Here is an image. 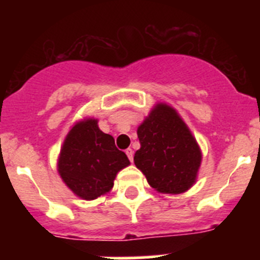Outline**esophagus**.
<instances>
[{
    "instance_id": "obj_1",
    "label": "esophagus",
    "mask_w": 260,
    "mask_h": 260,
    "mask_svg": "<svg viewBox=\"0 0 260 260\" xmlns=\"http://www.w3.org/2000/svg\"><path fill=\"white\" fill-rule=\"evenodd\" d=\"M126 155H127L128 160L133 161V158H134V151H133L132 148H127V150H126Z\"/></svg>"
}]
</instances>
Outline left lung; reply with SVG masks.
Instances as JSON below:
<instances>
[{
    "label": "left lung",
    "mask_w": 260,
    "mask_h": 260,
    "mask_svg": "<svg viewBox=\"0 0 260 260\" xmlns=\"http://www.w3.org/2000/svg\"><path fill=\"white\" fill-rule=\"evenodd\" d=\"M141 148L134 162L151 187L162 194H181L197 181L202 152L176 109L158 103L138 127Z\"/></svg>",
    "instance_id": "1"
}]
</instances>
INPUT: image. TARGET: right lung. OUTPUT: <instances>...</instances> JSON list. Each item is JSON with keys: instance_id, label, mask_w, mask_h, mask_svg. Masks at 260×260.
<instances>
[{"instance_id": "obj_1", "label": "right lung", "mask_w": 260, "mask_h": 260, "mask_svg": "<svg viewBox=\"0 0 260 260\" xmlns=\"http://www.w3.org/2000/svg\"><path fill=\"white\" fill-rule=\"evenodd\" d=\"M128 164L113 137L99 128L98 119L84 118L66 135L57 168L62 181L77 197L93 201L112 190L117 173Z\"/></svg>"}]
</instances>
